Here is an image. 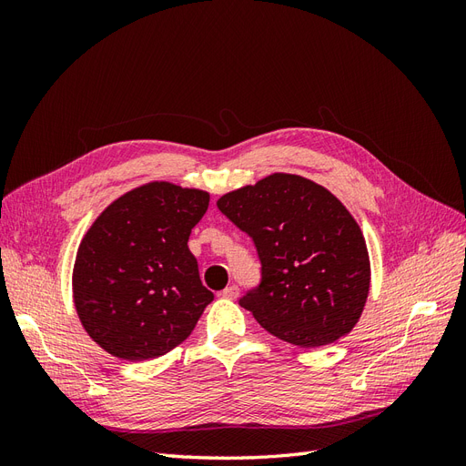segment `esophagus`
Instances as JSON below:
<instances>
[{"mask_svg":"<svg viewBox=\"0 0 466 466\" xmlns=\"http://www.w3.org/2000/svg\"><path fill=\"white\" fill-rule=\"evenodd\" d=\"M221 295L225 299H237V295H238V286H228L225 288L223 291H221Z\"/></svg>","mask_w":466,"mask_h":466,"instance_id":"esophagus-1","label":"esophagus"}]
</instances>
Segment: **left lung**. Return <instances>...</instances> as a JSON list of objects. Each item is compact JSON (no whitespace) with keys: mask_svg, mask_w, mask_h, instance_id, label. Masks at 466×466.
Segmentation results:
<instances>
[{"mask_svg":"<svg viewBox=\"0 0 466 466\" xmlns=\"http://www.w3.org/2000/svg\"><path fill=\"white\" fill-rule=\"evenodd\" d=\"M221 214L255 243L260 281L238 305L299 348L327 346L356 327L370 293L360 225L317 182L276 173L221 196Z\"/></svg>","mask_w":466,"mask_h":466,"instance_id":"left-lung-1","label":"left lung"}]
</instances>
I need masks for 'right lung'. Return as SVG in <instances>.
Returning <instances> with one entry per match:
<instances>
[{
  "mask_svg": "<svg viewBox=\"0 0 466 466\" xmlns=\"http://www.w3.org/2000/svg\"><path fill=\"white\" fill-rule=\"evenodd\" d=\"M208 204L204 190L149 182L112 202L83 237L74 268L76 309L108 354L159 358L187 340L214 301L188 248Z\"/></svg>",
  "mask_w": 466,
  "mask_h": 466,
  "instance_id": "obj_1",
  "label": "right lung"
}]
</instances>
